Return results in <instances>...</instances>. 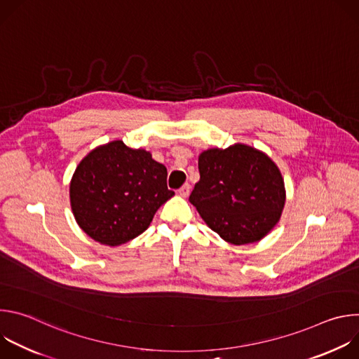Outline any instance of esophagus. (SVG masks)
<instances>
[{"instance_id":"1","label":"esophagus","mask_w":359,"mask_h":359,"mask_svg":"<svg viewBox=\"0 0 359 359\" xmlns=\"http://www.w3.org/2000/svg\"><path fill=\"white\" fill-rule=\"evenodd\" d=\"M189 193H190V186H189V184H184V186H182V187L179 189V194H180L182 197H187Z\"/></svg>"}]
</instances>
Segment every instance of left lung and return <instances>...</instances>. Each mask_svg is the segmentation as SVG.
I'll use <instances>...</instances> for the list:
<instances>
[{"label":"left lung","instance_id":"8db88e82","mask_svg":"<svg viewBox=\"0 0 359 359\" xmlns=\"http://www.w3.org/2000/svg\"><path fill=\"white\" fill-rule=\"evenodd\" d=\"M198 172L189 201L224 241L257 243L280 222L284 179L264 151L244 143L203 150Z\"/></svg>","mask_w":359,"mask_h":359}]
</instances>
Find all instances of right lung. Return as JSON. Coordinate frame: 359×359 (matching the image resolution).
<instances>
[{
    "instance_id": "obj_1",
    "label": "right lung",
    "mask_w": 359,
    "mask_h": 359,
    "mask_svg": "<svg viewBox=\"0 0 359 359\" xmlns=\"http://www.w3.org/2000/svg\"><path fill=\"white\" fill-rule=\"evenodd\" d=\"M175 196L168 169L144 149L123 140L96 146L76 166L69 183L78 226L95 241L121 245L142 234L162 204Z\"/></svg>"
}]
</instances>
